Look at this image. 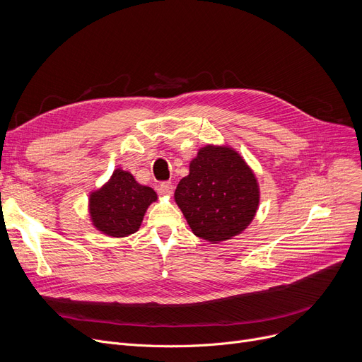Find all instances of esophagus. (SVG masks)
Masks as SVG:
<instances>
[{"mask_svg": "<svg viewBox=\"0 0 362 362\" xmlns=\"http://www.w3.org/2000/svg\"><path fill=\"white\" fill-rule=\"evenodd\" d=\"M158 191L163 195H171L173 194V183L171 182H161L158 186Z\"/></svg>", "mask_w": 362, "mask_h": 362, "instance_id": "obj_1", "label": "esophagus"}]
</instances>
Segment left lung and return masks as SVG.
Instances as JSON below:
<instances>
[{
    "mask_svg": "<svg viewBox=\"0 0 362 362\" xmlns=\"http://www.w3.org/2000/svg\"><path fill=\"white\" fill-rule=\"evenodd\" d=\"M175 199L194 235L218 243L250 226L259 189L252 170L235 149L206 145L189 164Z\"/></svg>",
    "mask_w": 362,
    "mask_h": 362,
    "instance_id": "obj_1",
    "label": "left lung"
}]
</instances>
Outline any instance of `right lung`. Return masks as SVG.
I'll return each mask as SVG.
<instances>
[{
  "instance_id": "right-lung-1",
  "label": "right lung",
  "mask_w": 362,
  "mask_h": 362,
  "mask_svg": "<svg viewBox=\"0 0 362 362\" xmlns=\"http://www.w3.org/2000/svg\"><path fill=\"white\" fill-rule=\"evenodd\" d=\"M154 201V189L139 185L129 171L117 168L111 179L89 197L92 224L107 236H129L139 229L146 208Z\"/></svg>"
}]
</instances>
